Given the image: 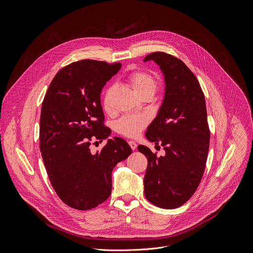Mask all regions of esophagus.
Listing matches in <instances>:
<instances>
[{
	"instance_id": "obj_1",
	"label": "esophagus",
	"mask_w": 253,
	"mask_h": 253,
	"mask_svg": "<svg viewBox=\"0 0 253 253\" xmlns=\"http://www.w3.org/2000/svg\"><path fill=\"white\" fill-rule=\"evenodd\" d=\"M128 144H129V146L131 147L132 150H134V149L136 148V143H135L133 140H129V141H128Z\"/></svg>"
}]
</instances>
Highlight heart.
I'll use <instances>...</instances> for the list:
<instances>
[{
	"label": "heart",
	"instance_id": "heart-1",
	"mask_svg": "<svg viewBox=\"0 0 253 253\" xmlns=\"http://www.w3.org/2000/svg\"><path fill=\"white\" fill-rule=\"evenodd\" d=\"M128 83L138 96L143 94L154 95L158 88V82L155 76L144 71H138L130 74L128 77ZM110 97L111 93L108 91L104 98V108L108 112L111 110ZM148 120L143 115H126L117 122V130L123 135L135 137L146 126Z\"/></svg>",
	"mask_w": 253,
	"mask_h": 253
}]
</instances>
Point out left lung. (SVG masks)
Returning <instances> with one entry per match:
<instances>
[{"mask_svg":"<svg viewBox=\"0 0 253 253\" xmlns=\"http://www.w3.org/2000/svg\"><path fill=\"white\" fill-rule=\"evenodd\" d=\"M148 61L160 66L166 88L145 137L161 143L166 156L158 158L147 146H137L147 159L144 195L153 205L172 210L192 196L205 172L211 138L206 98L196 77L179 59L156 52L143 60Z\"/></svg>","mask_w":253,"mask_h":253,"instance_id":"obj_1","label":"left lung"}]
</instances>
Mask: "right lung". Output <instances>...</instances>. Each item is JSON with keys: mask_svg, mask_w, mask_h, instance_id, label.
Instances as JSON below:
<instances>
[{"mask_svg": "<svg viewBox=\"0 0 253 253\" xmlns=\"http://www.w3.org/2000/svg\"><path fill=\"white\" fill-rule=\"evenodd\" d=\"M120 63L75 62L55 76L44 95L40 119V149L48 178L64 203L79 211L103 204L112 193V171L131 154L115 136L91 154V140L103 141L105 126L100 92L121 69Z\"/></svg>", "mask_w": 253, "mask_h": 253, "instance_id": "right-lung-1", "label": "right lung"}]
</instances>
